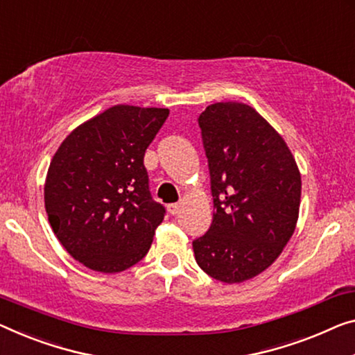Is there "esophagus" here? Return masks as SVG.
<instances>
[{"label": "esophagus", "instance_id": "34e87169", "mask_svg": "<svg viewBox=\"0 0 355 355\" xmlns=\"http://www.w3.org/2000/svg\"><path fill=\"white\" fill-rule=\"evenodd\" d=\"M167 210H168V214L177 215L178 211H180V204H168L167 205Z\"/></svg>", "mask_w": 355, "mask_h": 355}]
</instances>
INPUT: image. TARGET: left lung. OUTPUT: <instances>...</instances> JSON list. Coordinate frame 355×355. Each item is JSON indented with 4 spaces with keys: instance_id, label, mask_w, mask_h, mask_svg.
<instances>
[{
    "instance_id": "left-lung-1",
    "label": "left lung",
    "mask_w": 355,
    "mask_h": 355,
    "mask_svg": "<svg viewBox=\"0 0 355 355\" xmlns=\"http://www.w3.org/2000/svg\"><path fill=\"white\" fill-rule=\"evenodd\" d=\"M198 123L214 220L193 241L194 257L210 277L239 284L271 266L292 237L301 175L282 137L248 105H209Z\"/></svg>"
}]
</instances>
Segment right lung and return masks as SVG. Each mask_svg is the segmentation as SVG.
<instances>
[{"label":"right lung","instance_id":"obj_1","mask_svg":"<svg viewBox=\"0 0 355 355\" xmlns=\"http://www.w3.org/2000/svg\"><path fill=\"white\" fill-rule=\"evenodd\" d=\"M167 116V108L114 105L76 127L52 157L47 218L89 269L125 271L150 250L166 209L151 198L144 156Z\"/></svg>","mask_w":355,"mask_h":355}]
</instances>
